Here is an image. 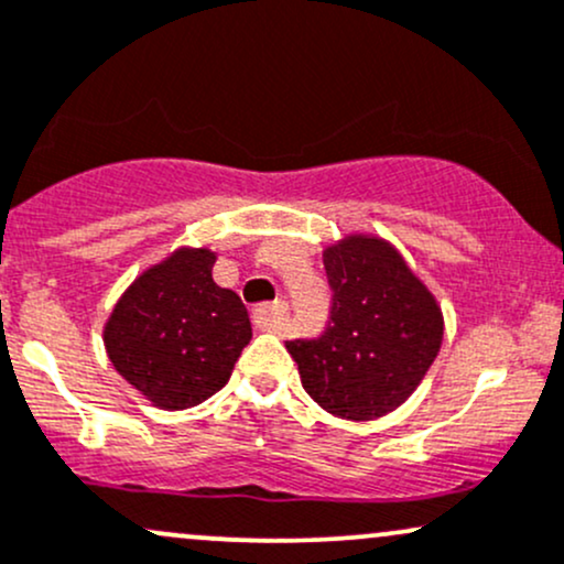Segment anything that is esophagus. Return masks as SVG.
Listing matches in <instances>:
<instances>
[{
    "label": "esophagus",
    "instance_id": "34e87169",
    "mask_svg": "<svg viewBox=\"0 0 564 564\" xmlns=\"http://www.w3.org/2000/svg\"><path fill=\"white\" fill-rule=\"evenodd\" d=\"M289 305L286 302H272V305H259L253 311V324L262 332H281L283 324H286Z\"/></svg>",
    "mask_w": 564,
    "mask_h": 564
}]
</instances>
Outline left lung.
I'll return each mask as SVG.
<instances>
[{"label":"left lung","instance_id":"obj_1","mask_svg":"<svg viewBox=\"0 0 564 564\" xmlns=\"http://www.w3.org/2000/svg\"><path fill=\"white\" fill-rule=\"evenodd\" d=\"M332 286L326 332L292 339L302 388L337 417H382L404 404L442 348L444 318L388 240L348 235L324 251Z\"/></svg>","mask_w":564,"mask_h":564}]
</instances>
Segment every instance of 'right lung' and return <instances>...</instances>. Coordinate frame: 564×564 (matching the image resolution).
<instances>
[{
    "mask_svg": "<svg viewBox=\"0 0 564 564\" xmlns=\"http://www.w3.org/2000/svg\"><path fill=\"white\" fill-rule=\"evenodd\" d=\"M214 262L208 249H176L135 278L104 326L111 367L160 410L221 391L251 339L246 305L216 286Z\"/></svg>",
    "mask_w": 564,
    "mask_h": 564,
    "instance_id": "obj_1",
    "label": "right lung"
}]
</instances>
